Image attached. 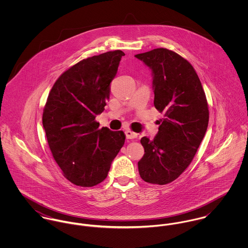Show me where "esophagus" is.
Instances as JSON below:
<instances>
[{
  "instance_id": "34e87169",
  "label": "esophagus",
  "mask_w": 248,
  "mask_h": 248,
  "mask_svg": "<svg viewBox=\"0 0 248 248\" xmlns=\"http://www.w3.org/2000/svg\"><path fill=\"white\" fill-rule=\"evenodd\" d=\"M125 135H126V138H127L128 140H135V139L138 138V134H137V133H134V132H132V131H130V130L125 131Z\"/></svg>"
}]
</instances>
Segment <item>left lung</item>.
Wrapping results in <instances>:
<instances>
[{"label":"left lung","mask_w":248,"mask_h":248,"mask_svg":"<svg viewBox=\"0 0 248 248\" xmlns=\"http://www.w3.org/2000/svg\"><path fill=\"white\" fill-rule=\"evenodd\" d=\"M153 72L154 104L164 113L153 140L142 138L139 161L142 179L164 185L177 179L192 162L209 121L205 93L193 66L179 54L159 47L137 54Z\"/></svg>","instance_id":"8db88e82"}]
</instances>
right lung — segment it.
Returning <instances> with one entry per match:
<instances>
[{"label": "right lung", "mask_w": 248, "mask_h": 248, "mask_svg": "<svg viewBox=\"0 0 248 248\" xmlns=\"http://www.w3.org/2000/svg\"><path fill=\"white\" fill-rule=\"evenodd\" d=\"M124 55L114 50L81 60L59 76L48 93L42 117L46 140L64 177L77 186L102 182L124 145L122 131L99 129L95 121Z\"/></svg>", "instance_id": "obj_1"}]
</instances>
